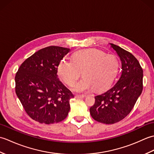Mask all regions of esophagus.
Segmentation results:
<instances>
[{
  "instance_id": "obj_1",
  "label": "esophagus",
  "mask_w": 154,
  "mask_h": 154,
  "mask_svg": "<svg viewBox=\"0 0 154 154\" xmlns=\"http://www.w3.org/2000/svg\"><path fill=\"white\" fill-rule=\"evenodd\" d=\"M75 97L77 99H83V98L86 97V95H75Z\"/></svg>"
}]
</instances>
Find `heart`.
<instances>
[{
  "label": "heart",
  "mask_w": 154,
  "mask_h": 154,
  "mask_svg": "<svg viewBox=\"0 0 154 154\" xmlns=\"http://www.w3.org/2000/svg\"><path fill=\"white\" fill-rule=\"evenodd\" d=\"M119 67L115 55L88 49L75 53L73 61L62 59L58 64L57 73L65 84L73 86L83 72L84 78L73 87L75 92L86 93L93 88L101 91L112 83Z\"/></svg>",
  "instance_id": "obj_1"
}]
</instances>
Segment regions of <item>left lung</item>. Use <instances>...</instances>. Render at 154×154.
I'll use <instances>...</instances> for the list:
<instances>
[{"mask_svg": "<svg viewBox=\"0 0 154 154\" xmlns=\"http://www.w3.org/2000/svg\"><path fill=\"white\" fill-rule=\"evenodd\" d=\"M122 62V73L114 86L100 95L90 108L94 120L110 124L124 119L128 114L143 90V70L138 60L122 48L110 44Z\"/></svg>", "mask_w": 154, "mask_h": 154, "instance_id": "left-lung-1", "label": "left lung"}]
</instances>
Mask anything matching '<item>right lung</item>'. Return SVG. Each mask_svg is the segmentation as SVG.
I'll return each mask as SVG.
<instances>
[{"label": "right lung", "mask_w": 154, "mask_h": 154, "mask_svg": "<svg viewBox=\"0 0 154 154\" xmlns=\"http://www.w3.org/2000/svg\"><path fill=\"white\" fill-rule=\"evenodd\" d=\"M70 49L51 45L27 58L15 76V91L31 119L46 124L63 120L74 96L59 80L57 66Z\"/></svg>", "instance_id": "add662e5"}]
</instances>
